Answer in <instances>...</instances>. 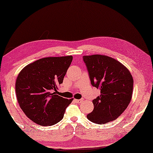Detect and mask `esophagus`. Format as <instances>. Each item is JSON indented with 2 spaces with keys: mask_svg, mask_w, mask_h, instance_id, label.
<instances>
[{
  "mask_svg": "<svg viewBox=\"0 0 153 153\" xmlns=\"http://www.w3.org/2000/svg\"><path fill=\"white\" fill-rule=\"evenodd\" d=\"M74 101L76 103H81L82 102V100H81V99H74Z\"/></svg>",
  "mask_w": 153,
  "mask_h": 153,
  "instance_id": "obj_1",
  "label": "esophagus"
}]
</instances>
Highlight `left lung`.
Masks as SVG:
<instances>
[{
    "mask_svg": "<svg viewBox=\"0 0 153 153\" xmlns=\"http://www.w3.org/2000/svg\"><path fill=\"white\" fill-rule=\"evenodd\" d=\"M93 86L100 90L93 100L94 109L87 118L98 124L118 118L131 100L134 80L128 69L112 57L101 55L83 57Z\"/></svg>",
    "mask_w": 153,
    "mask_h": 153,
    "instance_id": "1",
    "label": "left lung"
}]
</instances>
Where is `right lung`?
Wrapping results in <instances>:
<instances>
[{"instance_id": "obj_1", "label": "right lung", "mask_w": 153, "mask_h": 153, "mask_svg": "<svg viewBox=\"0 0 153 153\" xmlns=\"http://www.w3.org/2000/svg\"><path fill=\"white\" fill-rule=\"evenodd\" d=\"M72 56L41 58L26 66L16 80L17 101L28 118L41 126H51L62 120L73 99L57 95V86L70 66Z\"/></svg>"}]
</instances>
